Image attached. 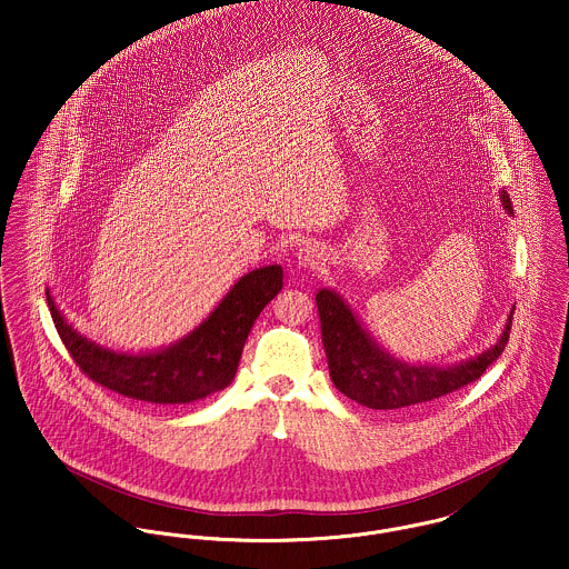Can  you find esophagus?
<instances>
[{
  "mask_svg": "<svg viewBox=\"0 0 569 569\" xmlns=\"http://www.w3.org/2000/svg\"><path fill=\"white\" fill-rule=\"evenodd\" d=\"M322 260H325L322 249L316 243L302 244L300 251H298V262L305 269H318L322 264Z\"/></svg>",
  "mask_w": 569,
  "mask_h": 569,
  "instance_id": "obj_1",
  "label": "esophagus"
}]
</instances>
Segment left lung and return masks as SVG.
Returning <instances> with one entry per match:
<instances>
[{
  "label": "left lung",
  "instance_id": "1",
  "mask_svg": "<svg viewBox=\"0 0 569 569\" xmlns=\"http://www.w3.org/2000/svg\"><path fill=\"white\" fill-rule=\"evenodd\" d=\"M501 203L512 214L510 197L501 192ZM328 372L335 388L359 406L370 409H399L451 395L485 375L488 366L503 352L512 326V311L501 337L482 355L453 366H411L381 350L359 325L352 309L332 289L316 296Z\"/></svg>",
  "mask_w": 569,
  "mask_h": 569
}]
</instances>
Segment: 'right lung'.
<instances>
[{
    "mask_svg": "<svg viewBox=\"0 0 569 569\" xmlns=\"http://www.w3.org/2000/svg\"><path fill=\"white\" fill-rule=\"evenodd\" d=\"M280 289V264L253 269L183 339L138 355L109 350L82 337L63 318L50 291L46 296L61 341L91 381L136 401L181 406L206 399L232 383L251 326Z\"/></svg>",
    "mask_w": 569,
    "mask_h": 569,
    "instance_id": "add662e5",
    "label": "right lung"
}]
</instances>
